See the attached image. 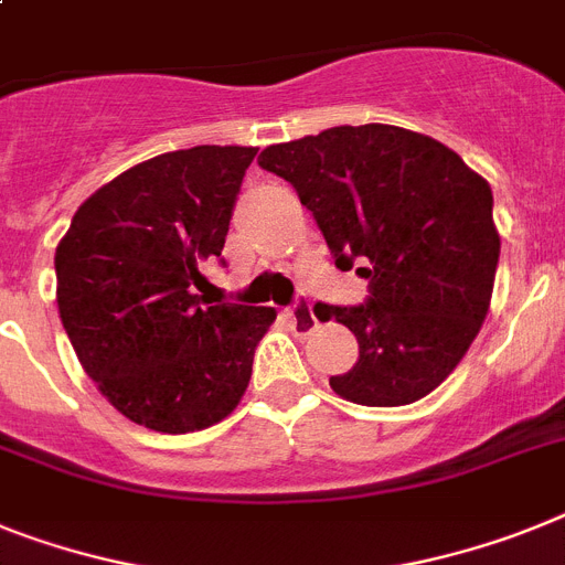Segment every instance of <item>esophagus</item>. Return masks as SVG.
Here are the masks:
<instances>
[{
  "mask_svg": "<svg viewBox=\"0 0 565 565\" xmlns=\"http://www.w3.org/2000/svg\"><path fill=\"white\" fill-rule=\"evenodd\" d=\"M287 316H290L292 327H296V330L301 335L312 333V330H316V324H319V319H316V312H312V305H310V301H305V298H298L296 305H292L290 310H287Z\"/></svg>",
  "mask_w": 565,
  "mask_h": 565,
  "instance_id": "34e87169",
  "label": "esophagus"
}]
</instances>
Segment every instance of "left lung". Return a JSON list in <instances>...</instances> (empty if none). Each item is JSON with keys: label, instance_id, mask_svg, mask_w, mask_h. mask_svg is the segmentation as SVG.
I'll list each match as a JSON object with an SVG mask.
<instances>
[{"label": "left lung", "instance_id": "1", "mask_svg": "<svg viewBox=\"0 0 565 565\" xmlns=\"http://www.w3.org/2000/svg\"><path fill=\"white\" fill-rule=\"evenodd\" d=\"M312 212L335 267L367 278L355 307H327L359 339L330 376L341 399L396 407L428 396L468 353L494 290V194L457 151L399 126H335L260 151Z\"/></svg>", "mask_w": 565, "mask_h": 565}]
</instances>
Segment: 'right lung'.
<instances>
[{
    "instance_id": "add662e5",
    "label": "right lung",
    "mask_w": 565,
    "mask_h": 565,
    "mask_svg": "<svg viewBox=\"0 0 565 565\" xmlns=\"http://www.w3.org/2000/svg\"><path fill=\"white\" fill-rule=\"evenodd\" d=\"M255 154L194 146L131 166L79 206L56 246V305L79 364L149 430L189 434L230 416L275 321L273 307L198 296Z\"/></svg>"
}]
</instances>
